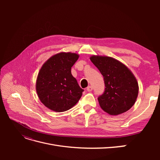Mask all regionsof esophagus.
Returning a JSON list of instances; mask_svg holds the SVG:
<instances>
[{
	"instance_id": "esophagus-1",
	"label": "esophagus",
	"mask_w": 160,
	"mask_h": 160,
	"mask_svg": "<svg viewBox=\"0 0 160 160\" xmlns=\"http://www.w3.org/2000/svg\"><path fill=\"white\" fill-rule=\"evenodd\" d=\"M87 90H88V91H89V92L91 91L92 90H93V87H92V86L88 87V88H87Z\"/></svg>"
}]
</instances>
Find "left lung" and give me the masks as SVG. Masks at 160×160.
<instances>
[{"label":"left lung","instance_id":"1","mask_svg":"<svg viewBox=\"0 0 160 160\" xmlns=\"http://www.w3.org/2000/svg\"><path fill=\"white\" fill-rule=\"evenodd\" d=\"M90 59L103 76L105 90L98 97L101 108L109 115L128 111L138 95V83L128 67L112 57L92 56Z\"/></svg>","mask_w":160,"mask_h":160}]
</instances>
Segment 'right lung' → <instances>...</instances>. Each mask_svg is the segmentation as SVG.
<instances>
[{
  "label": "right lung",
  "mask_w": 160,
  "mask_h": 160,
  "mask_svg": "<svg viewBox=\"0 0 160 160\" xmlns=\"http://www.w3.org/2000/svg\"><path fill=\"white\" fill-rule=\"evenodd\" d=\"M79 58L75 53L61 52L42 65L37 79L36 89L47 108L62 112L71 109L81 98L83 89L71 74V67Z\"/></svg>",
  "instance_id": "obj_1"
}]
</instances>
